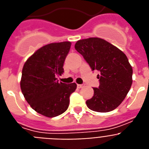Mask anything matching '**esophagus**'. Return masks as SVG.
<instances>
[{
  "label": "esophagus",
  "mask_w": 149,
  "mask_h": 149,
  "mask_svg": "<svg viewBox=\"0 0 149 149\" xmlns=\"http://www.w3.org/2000/svg\"><path fill=\"white\" fill-rule=\"evenodd\" d=\"M84 86H85V84H77V88H82V87H84Z\"/></svg>",
  "instance_id": "34e87169"
}]
</instances>
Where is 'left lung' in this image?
Instances as JSON below:
<instances>
[{"label":"left lung","instance_id":"8db88e82","mask_svg":"<svg viewBox=\"0 0 149 149\" xmlns=\"http://www.w3.org/2000/svg\"><path fill=\"white\" fill-rule=\"evenodd\" d=\"M75 49L81 54L92 70L99 71L98 88L86 101L90 110L109 112L126 98L132 83V69L123 51L105 40L89 38L79 40Z\"/></svg>","mask_w":149,"mask_h":149}]
</instances>
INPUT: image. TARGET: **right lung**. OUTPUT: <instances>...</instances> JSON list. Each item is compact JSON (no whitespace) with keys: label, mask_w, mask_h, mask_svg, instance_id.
I'll return each mask as SVG.
<instances>
[{"label":"right lung","mask_w":149,"mask_h":149,"mask_svg":"<svg viewBox=\"0 0 149 149\" xmlns=\"http://www.w3.org/2000/svg\"><path fill=\"white\" fill-rule=\"evenodd\" d=\"M71 42L51 43L35 52L24 63L20 87L32 109L47 117H54L67 111L70 96L76 83L58 82L57 76L63 72V63Z\"/></svg>","instance_id":"add662e5"}]
</instances>
